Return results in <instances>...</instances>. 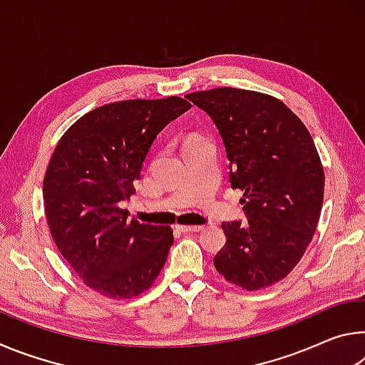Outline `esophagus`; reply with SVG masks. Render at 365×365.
Segmentation results:
<instances>
[{
  "mask_svg": "<svg viewBox=\"0 0 365 365\" xmlns=\"http://www.w3.org/2000/svg\"><path fill=\"white\" fill-rule=\"evenodd\" d=\"M177 228L185 233H197V232L205 230V227L202 225H177Z\"/></svg>",
  "mask_w": 365,
  "mask_h": 365,
  "instance_id": "34e87169",
  "label": "esophagus"
}]
</instances>
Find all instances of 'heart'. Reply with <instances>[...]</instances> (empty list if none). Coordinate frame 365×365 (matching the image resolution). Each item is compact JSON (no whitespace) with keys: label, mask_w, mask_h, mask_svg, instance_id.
<instances>
[{"label":"heart","mask_w":365,"mask_h":365,"mask_svg":"<svg viewBox=\"0 0 365 365\" xmlns=\"http://www.w3.org/2000/svg\"><path fill=\"white\" fill-rule=\"evenodd\" d=\"M193 140H200V137H191L188 141H193Z\"/></svg>","instance_id":"heart-1"}]
</instances>
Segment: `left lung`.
<instances>
[{
  "label": "left lung",
  "instance_id": "obj_1",
  "mask_svg": "<svg viewBox=\"0 0 365 365\" xmlns=\"http://www.w3.org/2000/svg\"><path fill=\"white\" fill-rule=\"evenodd\" d=\"M187 98L217 125L248 217L222 222L227 243L215 269L248 292L274 285L304 256L322 211L325 174L311 133L287 104L259 91L222 86Z\"/></svg>",
  "mask_w": 365,
  "mask_h": 365
}]
</instances>
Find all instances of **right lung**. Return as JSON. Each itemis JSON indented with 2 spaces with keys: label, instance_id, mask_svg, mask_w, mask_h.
I'll return each mask as SVG.
<instances>
[{
  "label": "right lung",
  "instance_id": "obj_1",
  "mask_svg": "<svg viewBox=\"0 0 365 365\" xmlns=\"http://www.w3.org/2000/svg\"><path fill=\"white\" fill-rule=\"evenodd\" d=\"M191 104L178 96L104 104L61 137L43 178L49 233L86 287L109 299H132L153 287L174 233L127 219L120 207L156 135Z\"/></svg>",
  "mask_w": 365,
  "mask_h": 365
}]
</instances>
